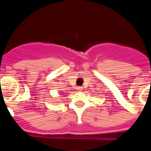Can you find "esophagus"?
Returning a JSON list of instances; mask_svg holds the SVG:
<instances>
[{
	"instance_id": "34e87169",
	"label": "esophagus",
	"mask_w": 151,
	"mask_h": 151,
	"mask_svg": "<svg viewBox=\"0 0 151 151\" xmlns=\"http://www.w3.org/2000/svg\"><path fill=\"white\" fill-rule=\"evenodd\" d=\"M77 90H78V91H81V90H82V87H77Z\"/></svg>"
}]
</instances>
